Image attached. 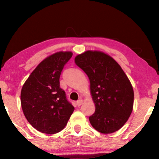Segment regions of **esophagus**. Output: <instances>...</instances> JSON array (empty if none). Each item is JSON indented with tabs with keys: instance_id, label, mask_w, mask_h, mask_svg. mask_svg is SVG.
<instances>
[{
	"instance_id": "34e87169",
	"label": "esophagus",
	"mask_w": 159,
	"mask_h": 159,
	"mask_svg": "<svg viewBox=\"0 0 159 159\" xmlns=\"http://www.w3.org/2000/svg\"><path fill=\"white\" fill-rule=\"evenodd\" d=\"M83 102H84V101H83V100H79L76 102V103H77V106H80L83 104Z\"/></svg>"
}]
</instances>
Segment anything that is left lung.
Segmentation results:
<instances>
[{"label": "left lung", "instance_id": "1", "mask_svg": "<svg viewBox=\"0 0 159 159\" xmlns=\"http://www.w3.org/2000/svg\"><path fill=\"white\" fill-rule=\"evenodd\" d=\"M75 63L86 73L96 111L89 117L96 131H117L126 123L134 107V93L129 78L111 56L86 51L75 57Z\"/></svg>", "mask_w": 159, "mask_h": 159}]
</instances>
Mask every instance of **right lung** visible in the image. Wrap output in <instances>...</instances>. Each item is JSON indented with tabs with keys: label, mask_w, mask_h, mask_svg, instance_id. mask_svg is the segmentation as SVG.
Segmentation results:
<instances>
[{
	"label": "right lung",
	"mask_w": 159,
	"mask_h": 159,
	"mask_svg": "<svg viewBox=\"0 0 159 159\" xmlns=\"http://www.w3.org/2000/svg\"><path fill=\"white\" fill-rule=\"evenodd\" d=\"M72 56L70 51H59L46 57L33 70L21 89L23 114L34 129L43 134L62 131L74 111L59 82L64 65Z\"/></svg>",
	"instance_id": "right-lung-1"
}]
</instances>
